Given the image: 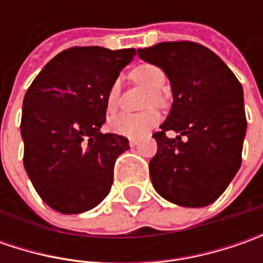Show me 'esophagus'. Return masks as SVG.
Listing matches in <instances>:
<instances>
[{
	"label": "esophagus",
	"mask_w": 263,
	"mask_h": 263,
	"mask_svg": "<svg viewBox=\"0 0 263 263\" xmlns=\"http://www.w3.org/2000/svg\"><path fill=\"white\" fill-rule=\"evenodd\" d=\"M137 143H139V140H137V139H130V140H128V145H130L132 147L136 146Z\"/></svg>",
	"instance_id": "1"
}]
</instances>
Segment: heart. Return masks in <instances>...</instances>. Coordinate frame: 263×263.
Instances as JSON below:
<instances>
[{
	"instance_id": "heart-1",
	"label": "heart",
	"mask_w": 263,
	"mask_h": 263,
	"mask_svg": "<svg viewBox=\"0 0 263 263\" xmlns=\"http://www.w3.org/2000/svg\"><path fill=\"white\" fill-rule=\"evenodd\" d=\"M133 79L145 85L152 90V96L149 104H157V105H162L164 104V96L161 93V90L165 87L167 79L164 71L158 66L154 64H142V66L136 67L133 70ZM118 96H120V83L114 82L105 96V106L108 112H114L118 106ZM161 121V116L158 111H145L140 114H127V112H121L118 116H114L108 126L111 128L112 133H116L118 136L128 137V139H139L147 135L152 128L158 126V123Z\"/></svg>"
}]
</instances>
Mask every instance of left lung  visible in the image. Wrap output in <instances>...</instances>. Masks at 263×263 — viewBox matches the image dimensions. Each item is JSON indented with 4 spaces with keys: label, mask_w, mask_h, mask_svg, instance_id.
I'll list each match as a JSON object with an SVG mask.
<instances>
[{
    "label": "left lung",
    "mask_w": 263,
    "mask_h": 263,
    "mask_svg": "<svg viewBox=\"0 0 263 263\" xmlns=\"http://www.w3.org/2000/svg\"><path fill=\"white\" fill-rule=\"evenodd\" d=\"M137 54L167 74L173 90L170 114L154 133L158 151L149 162L152 184L171 203L208 206L241 165L248 127L243 87L217 54L196 42H161ZM168 129L179 136L167 138Z\"/></svg>",
    "instance_id": "8db88e82"
}]
</instances>
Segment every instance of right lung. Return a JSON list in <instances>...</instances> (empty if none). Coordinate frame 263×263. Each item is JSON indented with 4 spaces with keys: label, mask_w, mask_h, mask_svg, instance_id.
<instances>
[{
    "label": "right lung",
    "mask_w": 263,
    "mask_h": 263,
    "mask_svg": "<svg viewBox=\"0 0 263 263\" xmlns=\"http://www.w3.org/2000/svg\"><path fill=\"white\" fill-rule=\"evenodd\" d=\"M135 48L74 46L55 55L23 99V162L41 199L61 214H82L109 193L126 137L101 133L105 96Z\"/></svg>",
    "instance_id": "1"
}]
</instances>
